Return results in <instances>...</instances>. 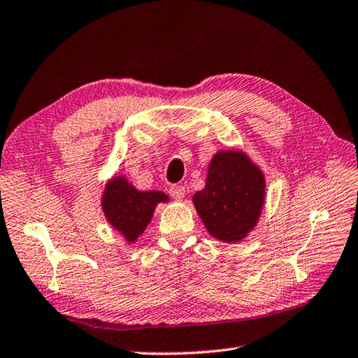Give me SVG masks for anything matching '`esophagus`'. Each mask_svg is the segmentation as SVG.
<instances>
[{"mask_svg": "<svg viewBox=\"0 0 358 358\" xmlns=\"http://www.w3.org/2000/svg\"><path fill=\"white\" fill-rule=\"evenodd\" d=\"M170 196L173 197V199H176V201H182L184 199V196H185V187H182V185H173V187H170Z\"/></svg>", "mask_w": 358, "mask_h": 358, "instance_id": "obj_1", "label": "esophagus"}]
</instances>
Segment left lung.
I'll return each mask as SVG.
<instances>
[{
	"mask_svg": "<svg viewBox=\"0 0 358 358\" xmlns=\"http://www.w3.org/2000/svg\"><path fill=\"white\" fill-rule=\"evenodd\" d=\"M265 197L260 166L242 150L228 148L211 157L205 187L193 194V203L211 237L237 243L257 227Z\"/></svg>",
	"mask_w": 358,
	"mask_h": 358,
	"instance_id": "left-lung-1",
	"label": "left lung"
}]
</instances>
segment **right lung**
Instances as JSON below:
<instances>
[{"instance_id":"right-lung-1","label":"right lung","mask_w":358,"mask_h":358,"mask_svg":"<svg viewBox=\"0 0 358 358\" xmlns=\"http://www.w3.org/2000/svg\"><path fill=\"white\" fill-rule=\"evenodd\" d=\"M170 202V197L157 189L141 192L124 174H115L107 180L101 194V210L115 231L127 245L138 242L152 222L156 206Z\"/></svg>"}]
</instances>
